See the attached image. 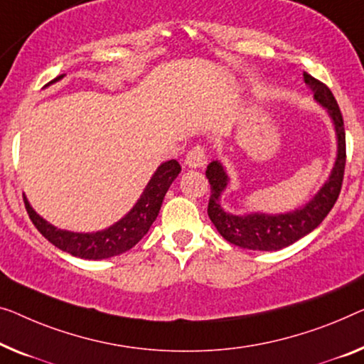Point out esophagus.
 Masks as SVG:
<instances>
[{
	"label": "esophagus",
	"instance_id": "obj_1",
	"mask_svg": "<svg viewBox=\"0 0 364 364\" xmlns=\"http://www.w3.org/2000/svg\"><path fill=\"white\" fill-rule=\"evenodd\" d=\"M205 161H208V159H205V151L203 147H199V145L189 150L186 159H184V164L189 168H200L205 165Z\"/></svg>",
	"mask_w": 364,
	"mask_h": 364
}]
</instances>
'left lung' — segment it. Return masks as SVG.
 Returning a JSON list of instances; mask_svg holds the SVG:
<instances>
[{
	"label": "left lung",
	"mask_w": 364,
	"mask_h": 364,
	"mask_svg": "<svg viewBox=\"0 0 364 364\" xmlns=\"http://www.w3.org/2000/svg\"><path fill=\"white\" fill-rule=\"evenodd\" d=\"M304 81L312 90L316 101L322 105L327 109L328 116L332 117L338 142L337 160H335L328 180L306 205L286 214L253 213L247 215H232L225 213L220 205V196L229 184V176H227L224 166L220 165V161L215 160L210 161L208 170H205V176H208L210 184V198L208 205L209 219L213 220L215 229L227 242L240 248L273 252L292 245L299 238L311 234L321 224L340 196L346 161L343 116L340 112L337 100L327 85L311 77L309 73H304Z\"/></svg>",
	"instance_id": "obj_1"
}]
</instances>
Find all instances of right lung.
<instances>
[{"label":"right lung","instance_id":"add662e5","mask_svg":"<svg viewBox=\"0 0 364 364\" xmlns=\"http://www.w3.org/2000/svg\"><path fill=\"white\" fill-rule=\"evenodd\" d=\"M63 78V75L57 77L50 83H55L57 80ZM181 166L176 160H168L161 164L149 181L147 188L144 189L142 196L130 209V213L122 217L116 224L107 227L105 230L93 232V234H80V232H68L62 230L48 224L46 219L36 213L31 208L29 200L24 198L26 210L29 214V219L36 229L47 238L48 242L53 243L57 248L67 252L73 257L85 258V259H105L116 257L127 252L134 245L142 240V237L147 234L150 225L154 224L156 215L160 213L161 203L175 181V178L180 175Z\"/></svg>","mask_w":364,"mask_h":364}]
</instances>
